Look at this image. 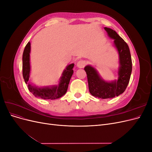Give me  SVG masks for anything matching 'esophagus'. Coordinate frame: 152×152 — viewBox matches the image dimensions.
<instances>
[{
  "mask_svg": "<svg viewBox=\"0 0 152 152\" xmlns=\"http://www.w3.org/2000/svg\"><path fill=\"white\" fill-rule=\"evenodd\" d=\"M86 65V61L85 60H80L77 62V66L79 68H84Z\"/></svg>",
  "mask_w": 152,
  "mask_h": 152,
  "instance_id": "obj_1",
  "label": "esophagus"
}]
</instances>
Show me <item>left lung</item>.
Listing matches in <instances>:
<instances>
[{
  "label": "left lung",
  "mask_w": 152,
  "mask_h": 152,
  "mask_svg": "<svg viewBox=\"0 0 152 152\" xmlns=\"http://www.w3.org/2000/svg\"><path fill=\"white\" fill-rule=\"evenodd\" d=\"M108 36L114 39V45L117 49L119 56L118 80L107 82L99 76L97 70L87 65L84 70L87 73L90 93L94 97L102 99H111L118 96L125 91L130 80L132 72V59L128 45L117 32L104 27Z\"/></svg>",
  "instance_id": "1"
}]
</instances>
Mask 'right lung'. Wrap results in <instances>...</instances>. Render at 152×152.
Returning a JSON list of instances; mask_svg holds the SVG:
<instances>
[{"label": "right lung", "mask_w": 152, "mask_h": 152, "mask_svg": "<svg viewBox=\"0 0 152 152\" xmlns=\"http://www.w3.org/2000/svg\"><path fill=\"white\" fill-rule=\"evenodd\" d=\"M30 42H28L26 45L23 54V76L25 83L28 84L29 91L35 97L44 99L53 100L61 98L67 91L69 82L73 73V68L74 66V64L72 63L66 66L62 73V77L60 78L58 86L38 87L33 86L28 82L30 72Z\"/></svg>", "instance_id": "1"}]
</instances>
